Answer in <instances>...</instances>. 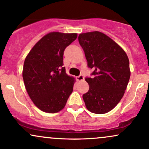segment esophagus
Here are the masks:
<instances>
[{
    "instance_id": "34e87169",
    "label": "esophagus",
    "mask_w": 149,
    "mask_h": 149,
    "mask_svg": "<svg viewBox=\"0 0 149 149\" xmlns=\"http://www.w3.org/2000/svg\"><path fill=\"white\" fill-rule=\"evenodd\" d=\"M77 80L78 81H84V77L82 75H79V76L77 77Z\"/></svg>"
}]
</instances>
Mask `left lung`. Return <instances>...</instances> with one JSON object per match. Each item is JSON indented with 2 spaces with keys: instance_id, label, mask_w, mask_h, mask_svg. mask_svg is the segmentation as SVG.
<instances>
[{
  "instance_id": "8db88e82",
  "label": "left lung",
  "mask_w": 149,
  "mask_h": 149,
  "mask_svg": "<svg viewBox=\"0 0 149 149\" xmlns=\"http://www.w3.org/2000/svg\"><path fill=\"white\" fill-rule=\"evenodd\" d=\"M79 42L90 68L95 69L93 78H86L89 90L83 95L87 109L102 114L120 102L130 77L129 59L116 42L104 33L93 31L81 33Z\"/></svg>"
}]
</instances>
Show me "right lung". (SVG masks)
<instances>
[{
  "instance_id": "1",
  "label": "right lung",
  "mask_w": 149,
  "mask_h": 149,
  "mask_svg": "<svg viewBox=\"0 0 149 149\" xmlns=\"http://www.w3.org/2000/svg\"><path fill=\"white\" fill-rule=\"evenodd\" d=\"M77 33L51 32L40 39L26 56L22 76L30 98L38 109L56 113L65 106L76 81L63 67L65 49Z\"/></svg>"
}]
</instances>
